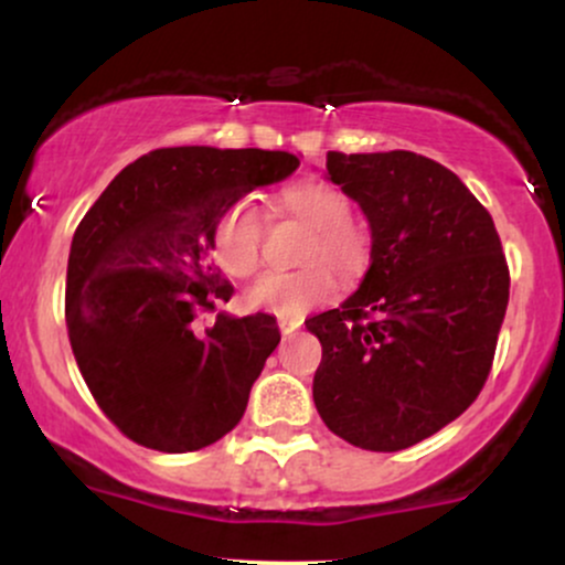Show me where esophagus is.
<instances>
[{"instance_id":"34e87169","label":"esophagus","mask_w":565,"mask_h":565,"mask_svg":"<svg viewBox=\"0 0 565 565\" xmlns=\"http://www.w3.org/2000/svg\"><path fill=\"white\" fill-rule=\"evenodd\" d=\"M278 329H281V334H291V332H297V329H300V321L297 319H278Z\"/></svg>"}]
</instances>
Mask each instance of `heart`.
I'll return each instance as SVG.
<instances>
[{
  "instance_id": "heart-1",
  "label": "heart",
  "mask_w": 565,
  "mask_h": 565,
  "mask_svg": "<svg viewBox=\"0 0 565 565\" xmlns=\"http://www.w3.org/2000/svg\"><path fill=\"white\" fill-rule=\"evenodd\" d=\"M276 206L284 215L310 228L305 238L302 268L263 276L249 289L252 308L297 319L334 295L337 276L355 278L366 270L372 257V236L359 220L350 217V199L327 180L305 178L278 191ZM212 249L220 268L233 278H252L263 263V215L252 199L233 201L217 217L212 231ZM332 264L331 269L328 265Z\"/></svg>"
}]
</instances>
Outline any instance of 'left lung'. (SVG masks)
<instances>
[{
    "label": "left lung",
    "mask_w": 565,
    "mask_h": 565,
    "mask_svg": "<svg viewBox=\"0 0 565 565\" xmlns=\"http://www.w3.org/2000/svg\"><path fill=\"white\" fill-rule=\"evenodd\" d=\"M327 170L372 225V265L340 308L305 321L323 350L313 401L348 444L401 451L483 391L510 300L508 260L486 206L438 161L329 151Z\"/></svg>",
    "instance_id": "1"
}]
</instances>
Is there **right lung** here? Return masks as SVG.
Here are the masks:
<instances>
[{"label": "right lung", "mask_w": 565, "mask_h": 565, "mask_svg": "<svg viewBox=\"0 0 565 565\" xmlns=\"http://www.w3.org/2000/svg\"><path fill=\"white\" fill-rule=\"evenodd\" d=\"M300 167L287 151L157 148L125 167L74 233L66 278L71 350L89 393L135 444L199 451L231 433L265 359L276 319L217 313L233 287L212 263V231L252 188Z\"/></svg>", "instance_id": "1"}]
</instances>
